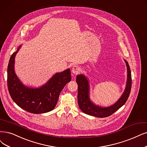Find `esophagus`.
<instances>
[{
    "instance_id": "34e87169",
    "label": "esophagus",
    "mask_w": 147,
    "mask_h": 147,
    "mask_svg": "<svg viewBox=\"0 0 147 147\" xmlns=\"http://www.w3.org/2000/svg\"><path fill=\"white\" fill-rule=\"evenodd\" d=\"M80 71V69L78 65H74L72 68V73L75 74H78Z\"/></svg>"
}]
</instances>
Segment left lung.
Listing matches in <instances>:
<instances>
[{
    "mask_svg": "<svg viewBox=\"0 0 147 147\" xmlns=\"http://www.w3.org/2000/svg\"><path fill=\"white\" fill-rule=\"evenodd\" d=\"M127 68V80L126 87L121 97L113 105L108 107H101L93 104L90 99L89 82L84 75L79 74L76 77L78 85V100L80 109L84 113L97 117H106L110 116L122 107L128 98L131 88V74L129 65L125 60Z\"/></svg>",
    "mask_w": 147,
    "mask_h": 147,
    "instance_id": "obj_1",
    "label": "left lung"
}]
</instances>
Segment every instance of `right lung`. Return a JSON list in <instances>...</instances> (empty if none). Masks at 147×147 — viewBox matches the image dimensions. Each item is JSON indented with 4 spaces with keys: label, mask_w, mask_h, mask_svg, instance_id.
Here are the masks:
<instances>
[{
    "label": "right lung",
    "mask_w": 147,
    "mask_h": 147,
    "mask_svg": "<svg viewBox=\"0 0 147 147\" xmlns=\"http://www.w3.org/2000/svg\"><path fill=\"white\" fill-rule=\"evenodd\" d=\"M21 46L11 56L8 65L9 93L16 104L29 113L40 114L50 111L55 108L61 91L71 79L70 69L56 73L39 88L27 87L20 82L14 71L15 57Z\"/></svg>",
    "instance_id": "1"
}]
</instances>
